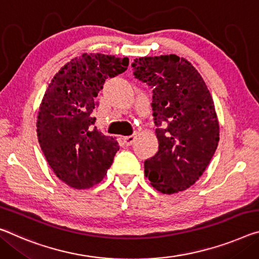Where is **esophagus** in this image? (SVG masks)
<instances>
[{"label": "esophagus", "instance_id": "1", "mask_svg": "<svg viewBox=\"0 0 259 259\" xmlns=\"http://www.w3.org/2000/svg\"><path fill=\"white\" fill-rule=\"evenodd\" d=\"M135 141H136V136H135V135H131V136H126L123 138V143H124L125 146L133 145Z\"/></svg>", "mask_w": 259, "mask_h": 259}]
</instances>
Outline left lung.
<instances>
[{"label":"left lung","mask_w":259,"mask_h":259,"mask_svg":"<svg viewBox=\"0 0 259 259\" xmlns=\"http://www.w3.org/2000/svg\"><path fill=\"white\" fill-rule=\"evenodd\" d=\"M133 67L136 78L153 89L158 126L159 150L145 160V176L162 194L187 190L203 175L218 146L219 121L211 93L194 65L175 54L139 57Z\"/></svg>","instance_id":"obj_1"}]
</instances>
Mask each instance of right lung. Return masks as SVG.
<instances>
[{
    "instance_id": "1",
    "label": "right lung",
    "mask_w": 259,
    "mask_h": 259,
    "mask_svg": "<svg viewBox=\"0 0 259 259\" xmlns=\"http://www.w3.org/2000/svg\"><path fill=\"white\" fill-rule=\"evenodd\" d=\"M128 64V57L84 53L63 65L45 92L36 120L39 144L69 187L88 189L101 182L120 150L94 125L93 110L105 80L124 72Z\"/></svg>"
}]
</instances>
